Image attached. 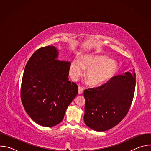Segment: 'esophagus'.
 I'll use <instances>...</instances> for the list:
<instances>
[{
  "label": "esophagus",
  "instance_id": "1",
  "mask_svg": "<svg viewBox=\"0 0 151 151\" xmlns=\"http://www.w3.org/2000/svg\"><path fill=\"white\" fill-rule=\"evenodd\" d=\"M83 91H84V88L83 87H80V86H79V87H78V94H82Z\"/></svg>",
  "mask_w": 151,
  "mask_h": 151
}]
</instances>
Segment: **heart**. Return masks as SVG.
Here are the masks:
<instances>
[{"mask_svg":"<svg viewBox=\"0 0 151 151\" xmlns=\"http://www.w3.org/2000/svg\"><path fill=\"white\" fill-rule=\"evenodd\" d=\"M85 69H88L85 73L87 83L96 86L110 79L115 73L116 66L112 60L105 55H85L72 61L70 74L73 79H77Z\"/></svg>","mask_w":151,"mask_h":151,"instance_id":"b5f03b06","label":"heart"}]
</instances>
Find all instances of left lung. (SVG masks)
<instances>
[{
  "label": "left lung",
  "mask_w": 151,
  "mask_h": 151,
  "mask_svg": "<svg viewBox=\"0 0 151 151\" xmlns=\"http://www.w3.org/2000/svg\"><path fill=\"white\" fill-rule=\"evenodd\" d=\"M136 87L134 70L112 77L100 87L85 90V124L95 131L116 126L127 114Z\"/></svg>",
  "instance_id": "obj_1"
}]
</instances>
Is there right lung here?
<instances>
[{
    "label": "right lung",
    "mask_w": 151,
    "mask_h": 151,
    "mask_svg": "<svg viewBox=\"0 0 151 151\" xmlns=\"http://www.w3.org/2000/svg\"><path fill=\"white\" fill-rule=\"evenodd\" d=\"M53 46L36 50L27 63L21 87V99L29 116L37 124L53 127L62 121L68 106L78 93L69 80L70 63L57 60Z\"/></svg>",
    "instance_id": "right-lung-1"
}]
</instances>
